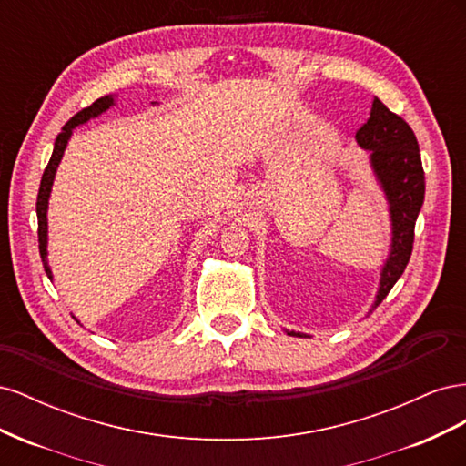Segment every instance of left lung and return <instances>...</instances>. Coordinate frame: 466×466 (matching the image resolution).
I'll use <instances>...</instances> for the list:
<instances>
[{
	"mask_svg": "<svg viewBox=\"0 0 466 466\" xmlns=\"http://www.w3.org/2000/svg\"><path fill=\"white\" fill-rule=\"evenodd\" d=\"M358 144L371 153V167L385 190L392 221L390 255L380 270V284L373 309L383 301L410 260L414 225L424 204L426 178L420 159L418 139L399 115L375 98L371 115L356 132ZM371 309V311H373ZM289 336H305L288 332Z\"/></svg>",
	"mask_w": 466,
	"mask_h": 466,
	"instance_id": "left-lung-1",
	"label": "left lung"
}]
</instances>
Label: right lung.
<instances>
[{"mask_svg":"<svg viewBox=\"0 0 466 466\" xmlns=\"http://www.w3.org/2000/svg\"><path fill=\"white\" fill-rule=\"evenodd\" d=\"M112 105H115V98L112 95L101 96L96 98V101L87 106L79 110L77 115H74L66 122V126L62 128V132L56 137V144H54V151H52V157L45 168V173H42V180H40V188H38V198H36V218H38V248H40V258L42 264H45V272L46 276L52 279V272H50V266L46 260V243H48V219H46V211H48V198H50V190H52V182H54V175H56V168H58L60 161H62V155L64 149L67 146V139L72 137V130L79 124H86L87 120L103 115L105 110H108Z\"/></svg>","mask_w":466,"mask_h":466,"instance_id":"add662e5","label":"right lung"}]
</instances>
